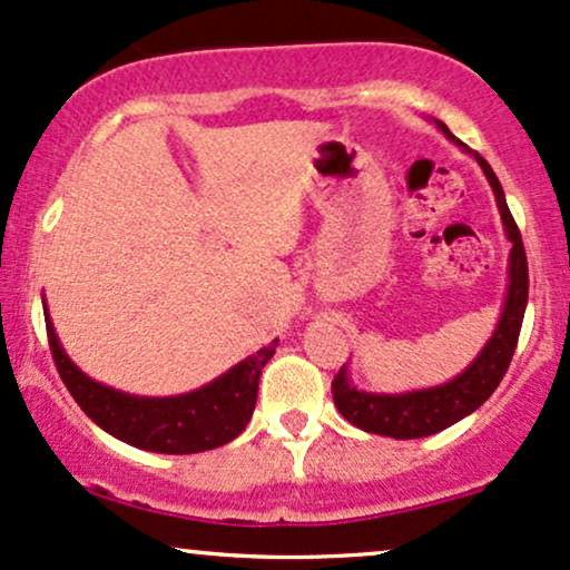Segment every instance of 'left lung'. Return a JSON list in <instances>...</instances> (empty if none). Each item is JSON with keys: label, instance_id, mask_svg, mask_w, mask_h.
Instances as JSON below:
<instances>
[{"label": "left lung", "instance_id": "obj_1", "mask_svg": "<svg viewBox=\"0 0 570 570\" xmlns=\"http://www.w3.org/2000/svg\"><path fill=\"white\" fill-rule=\"evenodd\" d=\"M435 125L449 140H454L456 146H462L470 156H475L485 180H489L493 188L499 215H502L504 236L512 246L510 271H507L510 284H507L504 307L502 315H499V324L493 328L489 342L483 345V351L478 353V358L472 361L462 374L443 382V385L409 390V393H366V390H358L353 385L347 366L340 368V374L334 376L332 382L334 406L340 409V414L351 424H355V428L366 430V433L397 438V441H411V438H428L441 433V430L464 420V416L472 414L475 409H481L483 403L489 401L491 393L499 387V382H502V376L507 374V368H510L528 303V263L523 238H520L515 219H512L510 207H507L502 183H499L491 164L485 161L481 154H475V150H470L464 142H459L443 121L435 119Z\"/></svg>", "mask_w": 570, "mask_h": 570}]
</instances>
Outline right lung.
I'll return each instance as SVG.
<instances>
[{
	"label": "right lung",
	"mask_w": 570,
	"mask_h": 570,
	"mask_svg": "<svg viewBox=\"0 0 570 570\" xmlns=\"http://www.w3.org/2000/svg\"><path fill=\"white\" fill-rule=\"evenodd\" d=\"M42 305L47 311L45 297ZM45 321L55 366L81 411L108 435L156 454H198L242 435L255 414L259 374L278 345V340H273L209 385L190 393L148 397L121 393L87 376L60 345L50 313H45Z\"/></svg>",
	"instance_id": "1"
}]
</instances>
